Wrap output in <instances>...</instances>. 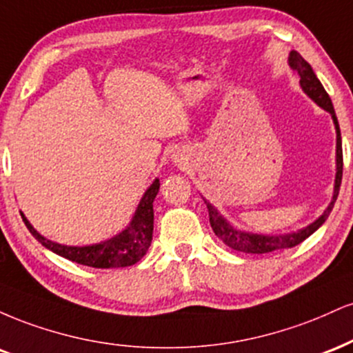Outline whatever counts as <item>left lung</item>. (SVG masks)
Wrapping results in <instances>:
<instances>
[{
    "label": "left lung",
    "instance_id": "left-lung-1",
    "mask_svg": "<svg viewBox=\"0 0 353 353\" xmlns=\"http://www.w3.org/2000/svg\"><path fill=\"white\" fill-rule=\"evenodd\" d=\"M289 65H291L292 70H296L301 76V87L304 89V92L312 99L317 105H321L322 109L330 112L332 115L335 130H337V175H335V186H334V198L330 201V205L327 206L321 218L316 219L312 225L305 226L304 230L297 231V233L291 234H279V236H264V234H254V233H244V231L236 230L226 221L221 214L218 213L216 208L206 203V208H208L210 214V225L213 228L214 234L221 239L226 246H230L231 250L239 251V252H248V254H266V252L272 251H281V250H289V248L297 246L304 239H307L314 231H317L319 228L325 223V219L329 218L330 211L334 208V203L339 196V190H341L342 183V172H343V155H342V137H341V128H339L337 117H335L332 101H330L329 94L325 92L324 85L321 84L316 74H314L312 68L304 57L301 56L299 52L291 51L289 54Z\"/></svg>",
    "mask_w": 353,
    "mask_h": 353
}]
</instances>
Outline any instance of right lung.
<instances>
[{
    "mask_svg": "<svg viewBox=\"0 0 353 353\" xmlns=\"http://www.w3.org/2000/svg\"><path fill=\"white\" fill-rule=\"evenodd\" d=\"M159 188L160 181L155 180L147 190V193L143 194L142 201L135 211V216L125 231H122L109 241L92 244V246H64V244L49 241L37 233L23 213H21V216H23L29 233L34 236L44 248L62 256V258L82 264V266L97 269L127 268L139 263L150 248L153 234V200L159 193Z\"/></svg>",
    "mask_w": 353,
    "mask_h": 353,
    "instance_id": "add662e5",
    "label": "right lung"
}]
</instances>
